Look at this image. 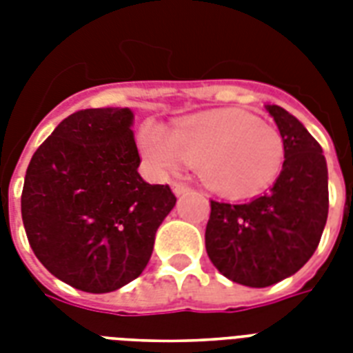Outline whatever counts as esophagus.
I'll list each match as a JSON object with an SVG mask.
<instances>
[{"instance_id": "34e87169", "label": "esophagus", "mask_w": 353, "mask_h": 353, "mask_svg": "<svg viewBox=\"0 0 353 353\" xmlns=\"http://www.w3.org/2000/svg\"><path fill=\"white\" fill-rule=\"evenodd\" d=\"M172 190H174L176 196H183V194H187L190 188H188L185 183H172Z\"/></svg>"}]
</instances>
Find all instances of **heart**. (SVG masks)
Instances as JSON below:
<instances>
[{
  "label": "heart",
  "instance_id": "b5f03b06",
  "mask_svg": "<svg viewBox=\"0 0 353 353\" xmlns=\"http://www.w3.org/2000/svg\"><path fill=\"white\" fill-rule=\"evenodd\" d=\"M139 146L159 174L198 165L210 188L232 198L262 192L282 170L284 141L273 126L249 113L209 112L179 121L168 133L146 122Z\"/></svg>",
  "mask_w": 353,
  "mask_h": 353
}]
</instances>
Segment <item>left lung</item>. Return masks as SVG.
Masks as SVG:
<instances>
[{"mask_svg": "<svg viewBox=\"0 0 353 353\" xmlns=\"http://www.w3.org/2000/svg\"><path fill=\"white\" fill-rule=\"evenodd\" d=\"M265 112L284 141L282 172L262 196L210 201L205 247L223 276L268 288L295 274L313 256L328 218V166L321 144L284 108Z\"/></svg>", "mask_w": 353, "mask_h": 353, "instance_id": "1", "label": "left lung"}]
</instances>
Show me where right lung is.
Returning <instances> with one entry per match:
<instances>
[{
    "instance_id": "obj_1",
    "label": "right lung",
    "mask_w": 353,
    "mask_h": 353,
    "mask_svg": "<svg viewBox=\"0 0 353 353\" xmlns=\"http://www.w3.org/2000/svg\"><path fill=\"white\" fill-rule=\"evenodd\" d=\"M130 108H90L63 119L25 174L21 218L36 258L65 284L110 293L143 273L155 232L176 205L150 185Z\"/></svg>"
}]
</instances>
